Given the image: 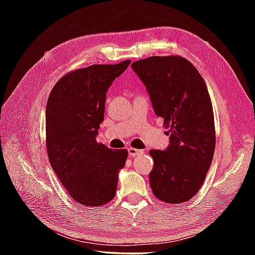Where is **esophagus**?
Here are the masks:
<instances>
[{"label": "esophagus", "instance_id": "1", "mask_svg": "<svg viewBox=\"0 0 255 255\" xmlns=\"http://www.w3.org/2000/svg\"><path fill=\"white\" fill-rule=\"evenodd\" d=\"M143 153V150H139V149H136V148H128V154L129 156H137L139 154Z\"/></svg>", "mask_w": 255, "mask_h": 255}]
</instances>
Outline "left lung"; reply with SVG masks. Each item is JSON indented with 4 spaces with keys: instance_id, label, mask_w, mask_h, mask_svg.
Instances as JSON below:
<instances>
[{
    "instance_id": "8db88e82",
    "label": "left lung",
    "mask_w": 255,
    "mask_h": 255,
    "mask_svg": "<svg viewBox=\"0 0 255 255\" xmlns=\"http://www.w3.org/2000/svg\"><path fill=\"white\" fill-rule=\"evenodd\" d=\"M149 92L154 113L169 129L164 151L150 150V186L167 204L187 202L209 170L216 145L214 112L197 69L180 56L149 57L131 64Z\"/></svg>"
}]
</instances>
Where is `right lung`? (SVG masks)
Listing matches in <instances>:
<instances>
[{"mask_svg":"<svg viewBox=\"0 0 255 255\" xmlns=\"http://www.w3.org/2000/svg\"><path fill=\"white\" fill-rule=\"evenodd\" d=\"M130 62L74 70L58 81L48 97V158L63 187L82 206L97 207L115 197L118 172L128 152L99 143L96 134L104 121L107 90Z\"/></svg>","mask_w":255,"mask_h":255,"instance_id":"add662e5","label":"right lung"}]
</instances>
